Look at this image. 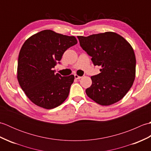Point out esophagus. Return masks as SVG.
<instances>
[{
  "label": "esophagus",
  "instance_id": "1",
  "mask_svg": "<svg viewBox=\"0 0 151 151\" xmlns=\"http://www.w3.org/2000/svg\"><path fill=\"white\" fill-rule=\"evenodd\" d=\"M75 78L76 79H81L82 78V76H80L77 75H75Z\"/></svg>",
  "mask_w": 151,
  "mask_h": 151
}]
</instances>
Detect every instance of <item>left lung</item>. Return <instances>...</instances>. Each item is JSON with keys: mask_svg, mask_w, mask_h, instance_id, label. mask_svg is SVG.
I'll return each instance as SVG.
<instances>
[{"mask_svg": "<svg viewBox=\"0 0 151 151\" xmlns=\"http://www.w3.org/2000/svg\"><path fill=\"white\" fill-rule=\"evenodd\" d=\"M80 45L101 73L92 76L86 89L88 97L97 103L109 106L119 101L132 87L136 76V56L124 37L112 32L77 36Z\"/></svg>", "mask_w": 151, "mask_h": 151, "instance_id": "1", "label": "left lung"}]
</instances>
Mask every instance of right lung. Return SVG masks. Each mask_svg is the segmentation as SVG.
<instances>
[{"label":"right lung","instance_id":"1","mask_svg":"<svg viewBox=\"0 0 151 151\" xmlns=\"http://www.w3.org/2000/svg\"><path fill=\"white\" fill-rule=\"evenodd\" d=\"M76 43L75 36L45 30L22 45L18 58L17 80L34 104L52 109L65 101L75 76H62L52 68L60 63L65 51Z\"/></svg>","mask_w":151,"mask_h":151}]
</instances>
